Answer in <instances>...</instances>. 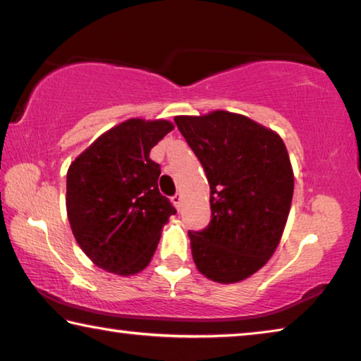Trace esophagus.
<instances>
[{"instance_id":"34e87169","label":"esophagus","mask_w":361,"mask_h":361,"mask_svg":"<svg viewBox=\"0 0 361 361\" xmlns=\"http://www.w3.org/2000/svg\"><path fill=\"white\" fill-rule=\"evenodd\" d=\"M171 202H173L175 207L180 210V207H181V194H175V196H171Z\"/></svg>"}]
</instances>
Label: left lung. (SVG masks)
Returning <instances> with one entry per match:
<instances>
[{"label": "left lung", "mask_w": 361, "mask_h": 361, "mask_svg": "<svg viewBox=\"0 0 361 361\" xmlns=\"http://www.w3.org/2000/svg\"><path fill=\"white\" fill-rule=\"evenodd\" d=\"M210 185L212 219L188 231L204 276L238 283L259 271L276 250L294 192L288 149L273 130L239 114L175 117Z\"/></svg>", "instance_id": "left-lung-1"}]
</instances>
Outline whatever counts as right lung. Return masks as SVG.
Segmentation results:
<instances>
[{
    "mask_svg": "<svg viewBox=\"0 0 361 361\" xmlns=\"http://www.w3.org/2000/svg\"><path fill=\"white\" fill-rule=\"evenodd\" d=\"M173 123L130 118L101 135L67 171V216L94 265L130 276L145 270L176 210L159 192L149 152Z\"/></svg>",
    "mask_w": 361,
    "mask_h": 361,
    "instance_id": "right-lung-1",
    "label": "right lung"
}]
</instances>
